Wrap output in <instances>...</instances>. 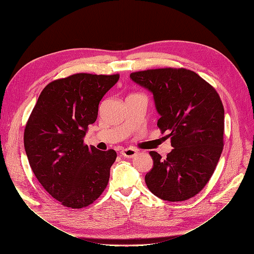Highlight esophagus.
Returning a JSON list of instances; mask_svg holds the SVG:
<instances>
[{"label":"esophagus","mask_w":254,"mask_h":254,"mask_svg":"<svg viewBox=\"0 0 254 254\" xmlns=\"http://www.w3.org/2000/svg\"><path fill=\"white\" fill-rule=\"evenodd\" d=\"M136 153H137V151L133 148H126V149H123L121 151V155L125 158H132L136 155Z\"/></svg>","instance_id":"obj_1"}]
</instances>
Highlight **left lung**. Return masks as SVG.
Wrapping results in <instances>:
<instances>
[{
	"label": "left lung",
	"instance_id": "left-lung-1",
	"mask_svg": "<svg viewBox=\"0 0 254 254\" xmlns=\"http://www.w3.org/2000/svg\"><path fill=\"white\" fill-rule=\"evenodd\" d=\"M153 94L161 132L173 150L165 159L150 151L153 167L145 176L153 195L167 201L194 197L209 182L224 148L225 110L209 82L187 68H152L130 74Z\"/></svg>",
	"mask_w": 254,
	"mask_h": 254
}]
</instances>
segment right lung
<instances>
[{
	"label": "right lung",
	"instance_id": "obj_1",
	"mask_svg": "<svg viewBox=\"0 0 254 254\" xmlns=\"http://www.w3.org/2000/svg\"><path fill=\"white\" fill-rule=\"evenodd\" d=\"M119 74L78 73L50 82L39 95L24 130V147L36 178L61 204L81 209L105 190L113 149L98 150L83 143L98 105Z\"/></svg>",
	"mask_w": 254,
	"mask_h": 254
}]
</instances>
